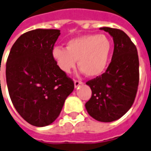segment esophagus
I'll use <instances>...</instances> for the list:
<instances>
[{"mask_svg": "<svg viewBox=\"0 0 151 151\" xmlns=\"http://www.w3.org/2000/svg\"><path fill=\"white\" fill-rule=\"evenodd\" d=\"M83 82H81V81H78V80H75L74 81V85H75V88H77L79 86L81 85H83Z\"/></svg>", "mask_w": 151, "mask_h": 151, "instance_id": "1", "label": "esophagus"}]
</instances>
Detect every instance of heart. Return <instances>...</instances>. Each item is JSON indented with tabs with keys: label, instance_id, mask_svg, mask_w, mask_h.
I'll list each match as a JSON object with an SVG mask.
<instances>
[{
	"label": "heart",
	"instance_id": "obj_1",
	"mask_svg": "<svg viewBox=\"0 0 151 151\" xmlns=\"http://www.w3.org/2000/svg\"><path fill=\"white\" fill-rule=\"evenodd\" d=\"M113 43L106 35H86L73 38L66 43V49L55 47L52 58L61 71L69 73L78 60V68L87 76L96 77L104 73L109 64Z\"/></svg>",
	"mask_w": 151,
	"mask_h": 151
}]
</instances>
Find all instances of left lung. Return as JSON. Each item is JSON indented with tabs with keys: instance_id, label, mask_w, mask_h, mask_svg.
<instances>
[{
	"instance_id": "8db88e82",
	"label": "left lung",
	"mask_w": 151,
	"mask_h": 151,
	"mask_svg": "<svg viewBox=\"0 0 151 151\" xmlns=\"http://www.w3.org/2000/svg\"><path fill=\"white\" fill-rule=\"evenodd\" d=\"M113 37V56L106 73L88 81L92 96L86 109L89 115L100 122L115 121L130 109L139 84V58L135 45L125 32L103 27Z\"/></svg>"
}]
</instances>
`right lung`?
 Wrapping results in <instances>:
<instances>
[{"mask_svg": "<svg viewBox=\"0 0 151 151\" xmlns=\"http://www.w3.org/2000/svg\"><path fill=\"white\" fill-rule=\"evenodd\" d=\"M60 35L57 29H35L20 36L6 63L10 98L20 116L42 127L57 119L74 83L59 69L52 51Z\"/></svg>", "mask_w": 151, "mask_h": 151, "instance_id": "obj_1", "label": "right lung"}]
</instances>
